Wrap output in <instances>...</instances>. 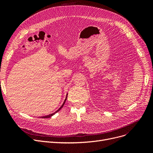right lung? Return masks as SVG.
I'll return each mask as SVG.
<instances>
[{"mask_svg": "<svg viewBox=\"0 0 153 153\" xmlns=\"http://www.w3.org/2000/svg\"><path fill=\"white\" fill-rule=\"evenodd\" d=\"M67 97H68V94H67V95H66V99H65V100H64V102H63V103L62 104V105L59 107V109H58V110H56L55 112H54V113H53V114H50V115H45V116H43V117H40V118H50L51 117H52L53 115H54L55 114H56L57 113L58 111H59L61 108H62V107H63V105H64V103H65V102H66V99H67Z\"/></svg>", "mask_w": 153, "mask_h": 153, "instance_id": "obj_1", "label": "right lung"}]
</instances>
